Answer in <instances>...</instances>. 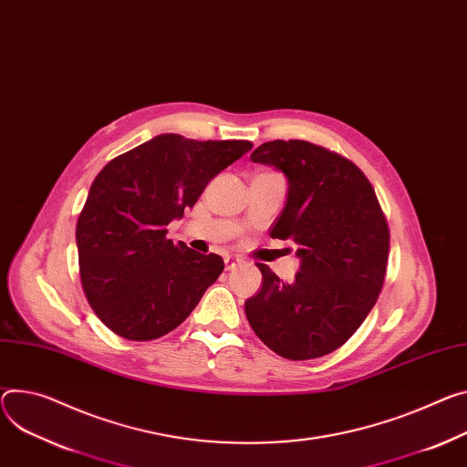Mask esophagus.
<instances>
[{
	"mask_svg": "<svg viewBox=\"0 0 467 467\" xmlns=\"http://www.w3.org/2000/svg\"><path fill=\"white\" fill-rule=\"evenodd\" d=\"M242 263H244L242 257H227V259H225V268H227V270H234V268L240 266Z\"/></svg>",
	"mask_w": 467,
	"mask_h": 467,
	"instance_id": "obj_1",
	"label": "esophagus"
}]
</instances>
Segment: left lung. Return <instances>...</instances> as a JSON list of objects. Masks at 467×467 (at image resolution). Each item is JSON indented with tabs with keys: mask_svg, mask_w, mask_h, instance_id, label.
<instances>
[{
	"mask_svg": "<svg viewBox=\"0 0 467 467\" xmlns=\"http://www.w3.org/2000/svg\"><path fill=\"white\" fill-rule=\"evenodd\" d=\"M251 160L288 181L286 204L270 236L298 245L300 272L283 283L266 265L245 317L275 354L315 359L343 347L384 286L389 227L374 188L348 158L302 140H275Z\"/></svg>",
	"mask_w": 467,
	"mask_h": 467,
	"instance_id": "8db88e82",
	"label": "left lung"
}]
</instances>
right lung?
<instances>
[{"instance_id":"obj_1","label":"right lung","mask_w":467,"mask_h":467,"mask_svg":"<svg viewBox=\"0 0 467 467\" xmlns=\"http://www.w3.org/2000/svg\"><path fill=\"white\" fill-rule=\"evenodd\" d=\"M251 149L244 140L161 134L104 165L78 218L76 244L83 292L113 333L130 341L169 333L220 277V255L173 244L165 227Z\"/></svg>"}]
</instances>
